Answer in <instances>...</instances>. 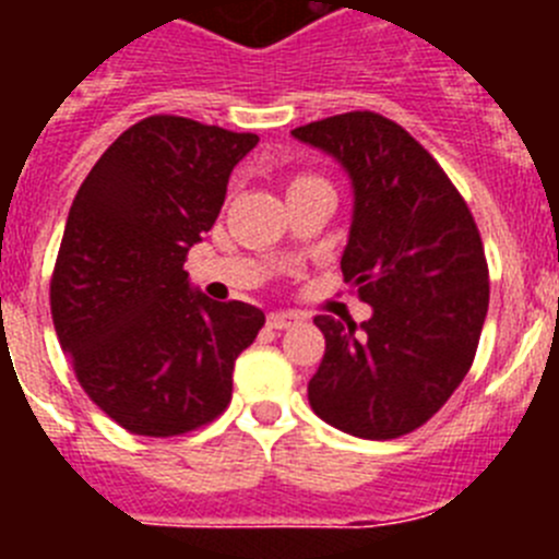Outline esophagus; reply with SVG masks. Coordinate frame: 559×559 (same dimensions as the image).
<instances>
[{"instance_id":"obj_1","label":"esophagus","mask_w":559,"mask_h":559,"mask_svg":"<svg viewBox=\"0 0 559 559\" xmlns=\"http://www.w3.org/2000/svg\"><path fill=\"white\" fill-rule=\"evenodd\" d=\"M299 319H302V316L294 313V310H283V313H271L269 316V328L271 330H288V328H294V324L299 322Z\"/></svg>"}]
</instances>
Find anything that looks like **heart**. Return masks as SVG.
Returning a JSON list of instances; mask_svg holds the SVG:
<instances>
[{
  "label": "heart",
  "instance_id": "heart-1",
  "mask_svg": "<svg viewBox=\"0 0 559 559\" xmlns=\"http://www.w3.org/2000/svg\"><path fill=\"white\" fill-rule=\"evenodd\" d=\"M305 179H316V176H296L294 181H305ZM294 181H290V185H294Z\"/></svg>",
  "mask_w": 559,
  "mask_h": 559
}]
</instances>
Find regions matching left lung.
<instances>
[{"mask_svg":"<svg viewBox=\"0 0 559 559\" xmlns=\"http://www.w3.org/2000/svg\"><path fill=\"white\" fill-rule=\"evenodd\" d=\"M333 153L355 190L341 271L372 319L316 316L324 358L308 383L313 412L353 437L417 431L459 389L481 338L490 271L462 192L426 147L374 111L294 128Z\"/></svg>","mask_w":559,"mask_h":559,"instance_id":"left-lung-1","label":"left lung"}]
</instances>
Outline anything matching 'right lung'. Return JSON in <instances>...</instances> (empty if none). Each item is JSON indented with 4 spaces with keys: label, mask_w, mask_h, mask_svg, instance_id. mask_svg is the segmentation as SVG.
<instances>
[{
    "label": "right lung",
    "mask_w": 559,
    "mask_h": 559,
    "mask_svg": "<svg viewBox=\"0 0 559 559\" xmlns=\"http://www.w3.org/2000/svg\"><path fill=\"white\" fill-rule=\"evenodd\" d=\"M254 145L257 133L153 114L108 145L72 201L52 324L83 392L126 431L181 437L229 406L235 360L265 316L195 294L185 260Z\"/></svg>",
    "instance_id": "1"
}]
</instances>
